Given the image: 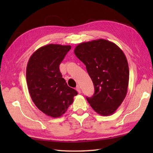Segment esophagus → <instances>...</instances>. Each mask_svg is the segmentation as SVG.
<instances>
[{
    "instance_id": "1",
    "label": "esophagus",
    "mask_w": 153,
    "mask_h": 153,
    "mask_svg": "<svg viewBox=\"0 0 153 153\" xmlns=\"http://www.w3.org/2000/svg\"><path fill=\"white\" fill-rule=\"evenodd\" d=\"M76 91H78V93H79V94L81 93V89H80V87L79 86H77L76 88Z\"/></svg>"
}]
</instances>
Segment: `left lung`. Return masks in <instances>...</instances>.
<instances>
[{
	"mask_svg": "<svg viewBox=\"0 0 153 153\" xmlns=\"http://www.w3.org/2000/svg\"><path fill=\"white\" fill-rule=\"evenodd\" d=\"M84 63L94 86V94L87 100L96 112L113 114L126 96L129 67L126 56L117 45L99 39L78 45L74 50Z\"/></svg>",
	"mask_w": 153,
	"mask_h": 153,
	"instance_id": "left-lung-1",
	"label": "left lung"
}]
</instances>
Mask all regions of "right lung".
<instances>
[{
  "label": "right lung",
  "mask_w": 153,
  "mask_h": 153,
  "mask_svg": "<svg viewBox=\"0 0 153 153\" xmlns=\"http://www.w3.org/2000/svg\"><path fill=\"white\" fill-rule=\"evenodd\" d=\"M71 48L70 45L43 46L32 53L27 63L26 79L31 99L41 112L53 118L62 116L78 94L68 85L59 70Z\"/></svg>",
  "instance_id": "add662e5"
}]
</instances>
